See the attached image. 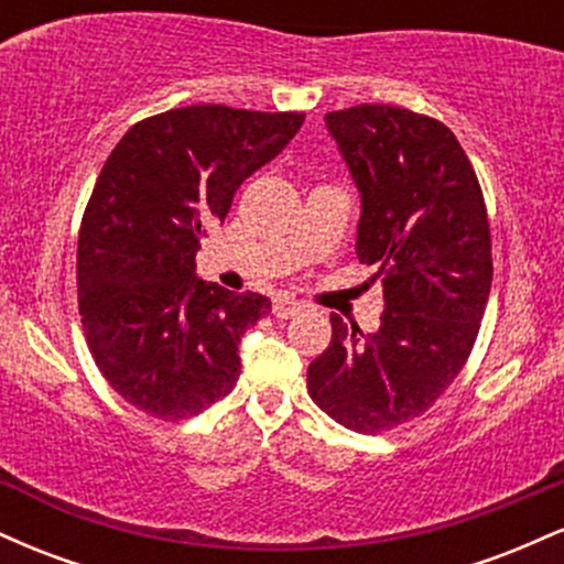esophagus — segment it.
<instances>
[{
  "instance_id": "esophagus-1",
  "label": "esophagus",
  "mask_w": 564,
  "mask_h": 564,
  "mask_svg": "<svg viewBox=\"0 0 564 564\" xmlns=\"http://www.w3.org/2000/svg\"><path fill=\"white\" fill-rule=\"evenodd\" d=\"M304 307H307V304L294 300V296H289V294H278L273 300V315H275V318H294V315H300Z\"/></svg>"
}]
</instances>
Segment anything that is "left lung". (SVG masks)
<instances>
[{
  "mask_svg": "<svg viewBox=\"0 0 564 564\" xmlns=\"http://www.w3.org/2000/svg\"><path fill=\"white\" fill-rule=\"evenodd\" d=\"M360 193L358 260L377 264L384 313L373 334L332 315V345L307 368L321 411L352 432L422 416L467 364L488 304V212L456 134L394 106L326 113Z\"/></svg>",
  "mask_w": 564,
  "mask_h": 564,
  "instance_id": "1",
  "label": "left lung"
}]
</instances>
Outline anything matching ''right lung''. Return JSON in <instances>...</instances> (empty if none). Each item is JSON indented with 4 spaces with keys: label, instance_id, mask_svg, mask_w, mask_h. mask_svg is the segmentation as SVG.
<instances>
[{
    "label": "right lung",
    "instance_id": "obj_1",
    "mask_svg": "<svg viewBox=\"0 0 564 564\" xmlns=\"http://www.w3.org/2000/svg\"><path fill=\"white\" fill-rule=\"evenodd\" d=\"M302 121L187 106L140 121L111 151L82 219L76 286L89 352L127 403L177 422L236 387L241 336L270 300L200 281L196 251Z\"/></svg>",
    "mask_w": 564,
    "mask_h": 564
}]
</instances>
